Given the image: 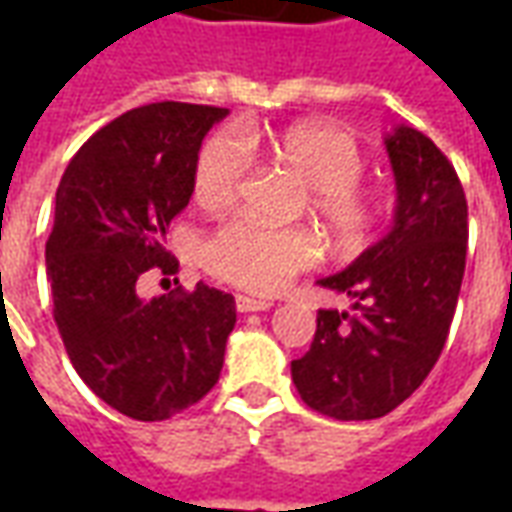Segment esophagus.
Wrapping results in <instances>:
<instances>
[{"mask_svg": "<svg viewBox=\"0 0 512 512\" xmlns=\"http://www.w3.org/2000/svg\"><path fill=\"white\" fill-rule=\"evenodd\" d=\"M274 304L266 299H255V296H235V310L238 312H263V310H271Z\"/></svg>", "mask_w": 512, "mask_h": 512, "instance_id": "34e87169", "label": "esophagus"}]
</instances>
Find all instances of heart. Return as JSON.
I'll use <instances>...</instances> for the list:
<instances>
[{
    "instance_id": "1",
    "label": "heart",
    "mask_w": 512,
    "mask_h": 512,
    "mask_svg": "<svg viewBox=\"0 0 512 512\" xmlns=\"http://www.w3.org/2000/svg\"><path fill=\"white\" fill-rule=\"evenodd\" d=\"M255 153H268L310 186L312 211L334 238L354 241L370 227L373 205L356 186L365 172L362 150L348 131L326 123H299L277 134L244 126L238 134L211 136L194 167L197 200L208 208L235 200L252 172ZM202 257L216 277L255 293H274L321 260V241L299 227L279 230L252 219H233L205 241Z\"/></svg>"
}]
</instances>
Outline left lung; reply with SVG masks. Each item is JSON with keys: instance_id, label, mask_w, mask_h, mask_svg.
I'll return each instance as SVG.
<instances>
[{"instance_id": "obj_1", "label": "left lung", "mask_w": 512, "mask_h": 512, "mask_svg": "<svg viewBox=\"0 0 512 512\" xmlns=\"http://www.w3.org/2000/svg\"><path fill=\"white\" fill-rule=\"evenodd\" d=\"M395 219L340 274L318 285L351 310H318V329L290 376L301 400L334 419H378L417 389L439 354L461 293L469 208L455 169L411 126L384 136Z\"/></svg>"}]
</instances>
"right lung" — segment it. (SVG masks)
<instances>
[{
    "mask_svg": "<svg viewBox=\"0 0 512 512\" xmlns=\"http://www.w3.org/2000/svg\"><path fill=\"white\" fill-rule=\"evenodd\" d=\"M219 106L161 101L95 131L57 189L46 274L71 365L120 414L158 422L200 403L219 381L235 299L197 285L142 299L147 271L175 274L169 222L191 200Z\"/></svg>",
    "mask_w": 512,
    "mask_h": 512,
    "instance_id": "obj_1",
    "label": "right lung"
}]
</instances>
